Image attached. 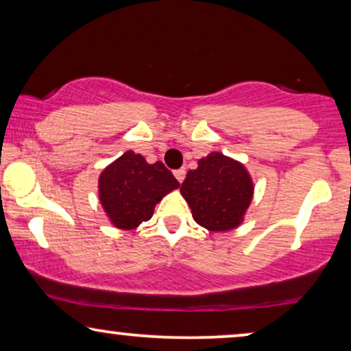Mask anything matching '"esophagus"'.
<instances>
[{"label": "esophagus", "mask_w": 351, "mask_h": 351, "mask_svg": "<svg viewBox=\"0 0 351 351\" xmlns=\"http://www.w3.org/2000/svg\"><path fill=\"white\" fill-rule=\"evenodd\" d=\"M174 176H176V179L179 180V182H184V179H185V169L174 171Z\"/></svg>", "instance_id": "34e87169"}]
</instances>
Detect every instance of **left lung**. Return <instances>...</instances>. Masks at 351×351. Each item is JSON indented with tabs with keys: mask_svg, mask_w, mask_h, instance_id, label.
Listing matches in <instances>:
<instances>
[{
	"mask_svg": "<svg viewBox=\"0 0 351 351\" xmlns=\"http://www.w3.org/2000/svg\"><path fill=\"white\" fill-rule=\"evenodd\" d=\"M180 191L196 223L210 232H227L241 223L254 186L241 162L214 152L189 171Z\"/></svg>",
	"mask_w": 351,
	"mask_h": 351,
	"instance_id": "1",
	"label": "left lung"
}]
</instances>
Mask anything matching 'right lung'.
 Here are the masks:
<instances>
[{
	"instance_id": "1",
	"label": "right lung",
	"mask_w": 351,
	"mask_h": 351,
	"mask_svg": "<svg viewBox=\"0 0 351 351\" xmlns=\"http://www.w3.org/2000/svg\"><path fill=\"white\" fill-rule=\"evenodd\" d=\"M179 185L161 161L148 165L142 155L126 152L100 174L99 196L114 227L132 230L150 219L158 201Z\"/></svg>"
}]
</instances>
